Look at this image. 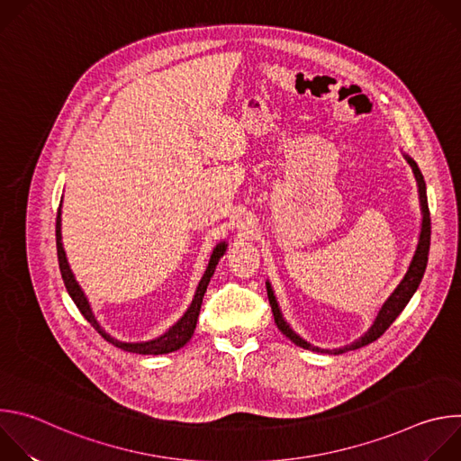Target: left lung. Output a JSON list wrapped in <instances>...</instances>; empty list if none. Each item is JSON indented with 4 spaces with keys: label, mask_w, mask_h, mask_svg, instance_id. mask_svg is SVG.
<instances>
[{
    "label": "left lung",
    "mask_w": 461,
    "mask_h": 461,
    "mask_svg": "<svg viewBox=\"0 0 461 461\" xmlns=\"http://www.w3.org/2000/svg\"><path fill=\"white\" fill-rule=\"evenodd\" d=\"M409 164L412 166L414 169V175H416V180H418V187H420V201H421V212H423V222H421V233H420V242H418V248H416V253H414V258L411 262L409 267V272L407 276L403 277V281L400 283V286L392 292V295L386 299V303L381 306L374 324L370 326V330L361 338L357 339L356 343L345 347V348H339V350H322V348H317V347H312L310 343H306L304 339H301L292 328L286 324V321L283 319L281 312H279V306H277V301H276V295L272 292V286L268 285L267 290H268V301H270V306H272V312H274V319H276V324L279 330L292 341L295 343L297 347L301 348H306V350H313V352H326V354H343L347 350H356V348H361L372 341H375L377 338H381L386 328L396 321V317L403 312V308L407 306V303L411 301V297L414 295V292L418 290L420 283H421V277L425 274V268H427V260H429V248H430V213H429V203H427V189H425V180H423V175L421 171L418 169L416 162L407 158Z\"/></svg>",
    "instance_id": "left-lung-1"
}]
</instances>
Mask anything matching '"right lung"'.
Segmentation results:
<instances>
[{
	"mask_svg": "<svg viewBox=\"0 0 461 461\" xmlns=\"http://www.w3.org/2000/svg\"><path fill=\"white\" fill-rule=\"evenodd\" d=\"M59 208H58V215H56V251H58V265H59V272H61V279L65 283V288H68L71 299L75 301V304L78 306V310L82 312V315L87 319V322H91V326L95 328V330L105 339L109 341L111 345H114L116 348L120 350H125V352H133V354H144V356H158V354H169V352H175L178 348H182L193 336L194 332V326H196V319H199V313H201V306H203V297L206 294V288L210 285V279L215 272V267L219 265L221 257L224 255L226 251V242L219 244L215 249H213V255L210 258V265H208V270L204 274V277L201 279L199 283V288H196V294H194V299L191 303V306L187 308V312L182 315V319L171 326L169 330L153 339V341H148V343H122V341H116L113 339L111 336H107L100 324L96 322L93 312H91V306L84 295V292L80 290L78 283L75 281V276L71 274L69 270V265H68V258H65V251H63V246H61V231H59Z\"/></svg>",
	"mask_w": 461,
	"mask_h": 461,
	"instance_id": "1",
	"label": "right lung"
}]
</instances>
